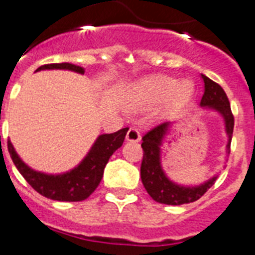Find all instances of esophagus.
<instances>
[{"label": "esophagus", "instance_id": "34e87169", "mask_svg": "<svg viewBox=\"0 0 255 255\" xmlns=\"http://www.w3.org/2000/svg\"><path fill=\"white\" fill-rule=\"evenodd\" d=\"M140 138H141V136H140V133H138V131L136 129V128H129L127 132V136H126V140L129 142H138L140 141Z\"/></svg>", "mask_w": 255, "mask_h": 255}]
</instances>
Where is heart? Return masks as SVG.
<instances>
[{"mask_svg": "<svg viewBox=\"0 0 255 255\" xmlns=\"http://www.w3.org/2000/svg\"><path fill=\"white\" fill-rule=\"evenodd\" d=\"M192 97L190 81L152 76L137 81L129 90V101L140 107L162 103L163 115H174L187 106Z\"/></svg>", "mask_w": 255, "mask_h": 255, "instance_id": "heart-1", "label": "heart"}]
</instances>
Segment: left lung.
Masks as SVG:
<instances>
[{"mask_svg": "<svg viewBox=\"0 0 255 255\" xmlns=\"http://www.w3.org/2000/svg\"><path fill=\"white\" fill-rule=\"evenodd\" d=\"M202 80L204 82V94L199 106L204 110H212L223 118L225 133L228 136L225 152L229 154L232 134L235 127V118L232 114L231 103L220 85L210 80L204 74H202ZM171 126L173 123L166 122L144 134L141 144L144 156H142L140 174H141L142 185L153 200L167 206H181L186 203L195 202L200 196L204 195L207 190L214 186L215 181L217 179V174L198 186L178 185L167 177L161 165V146L170 131Z\"/></svg>", "mask_w": 255, "mask_h": 255, "instance_id": "left-lung-1", "label": "left lung"}]
</instances>
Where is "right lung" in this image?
<instances>
[{
	"instance_id": "right-lung-1",
	"label": "right lung",
	"mask_w": 255,
	"mask_h": 255,
	"mask_svg": "<svg viewBox=\"0 0 255 255\" xmlns=\"http://www.w3.org/2000/svg\"><path fill=\"white\" fill-rule=\"evenodd\" d=\"M45 69H65L80 74L85 73L84 68L70 63L47 64L38 68L36 72ZM127 131L128 128H122L114 133L99 134L84 160L72 170L61 174H47L34 170L20 160L10 141H7V149L16 169L40 195L59 202H81L89 198L98 187L105 166L114 152L123 145Z\"/></svg>"
}]
</instances>
